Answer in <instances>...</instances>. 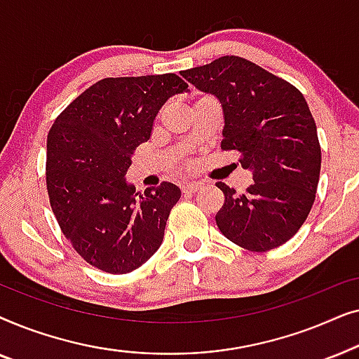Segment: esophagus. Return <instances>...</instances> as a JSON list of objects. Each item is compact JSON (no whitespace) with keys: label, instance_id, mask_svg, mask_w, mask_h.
<instances>
[{"label":"esophagus","instance_id":"34e87169","mask_svg":"<svg viewBox=\"0 0 359 359\" xmlns=\"http://www.w3.org/2000/svg\"><path fill=\"white\" fill-rule=\"evenodd\" d=\"M201 188H203V183H201V181H191V183H184L181 186L183 193H196V191H199Z\"/></svg>","mask_w":359,"mask_h":359}]
</instances>
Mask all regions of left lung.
Returning <instances> with one entry per match:
<instances>
[{"label":"left lung","mask_w":359,"mask_h":359,"mask_svg":"<svg viewBox=\"0 0 359 359\" xmlns=\"http://www.w3.org/2000/svg\"><path fill=\"white\" fill-rule=\"evenodd\" d=\"M222 106V150L240 151L255 183L245 194L217 183L225 203L215 215L230 242L268 252L292 238L311 212L320 176L316 121L302 93L242 57L225 55L181 72Z\"/></svg>","instance_id":"obj_1"}]
</instances>
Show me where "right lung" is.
<instances>
[{
  "label": "right lung",
  "mask_w": 359,
  "mask_h": 359,
  "mask_svg": "<svg viewBox=\"0 0 359 359\" xmlns=\"http://www.w3.org/2000/svg\"><path fill=\"white\" fill-rule=\"evenodd\" d=\"M188 85L175 73L104 78L81 93L47 137V191L62 232L83 259L111 274L142 266L163 242L176 184L135 193L126 173L155 117Z\"/></svg>",
  "instance_id": "right-lung-1"
}]
</instances>
